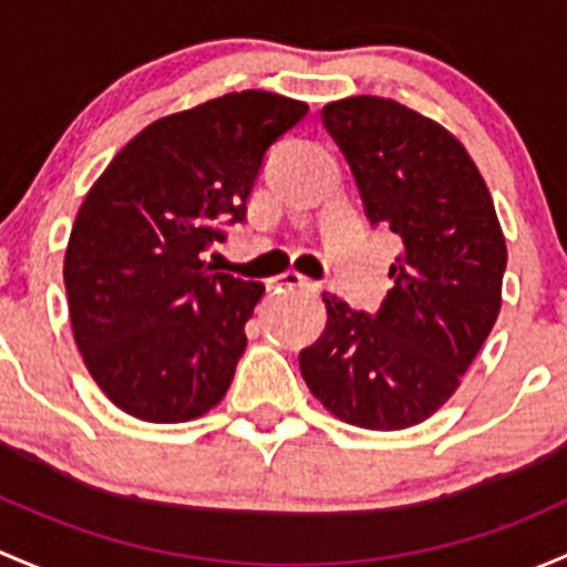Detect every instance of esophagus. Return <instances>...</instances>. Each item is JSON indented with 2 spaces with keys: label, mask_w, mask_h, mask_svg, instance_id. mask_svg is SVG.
Listing matches in <instances>:
<instances>
[{
  "label": "esophagus",
  "mask_w": 567,
  "mask_h": 567,
  "mask_svg": "<svg viewBox=\"0 0 567 567\" xmlns=\"http://www.w3.org/2000/svg\"><path fill=\"white\" fill-rule=\"evenodd\" d=\"M278 286H289V289H308V291H317L319 284L311 281V278H306L302 272L297 270H286L284 276L276 278Z\"/></svg>",
  "instance_id": "34e87169"
}]
</instances>
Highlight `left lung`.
I'll use <instances>...</instances> for the list:
<instances>
[{"label": "left lung", "instance_id": "1", "mask_svg": "<svg viewBox=\"0 0 567 567\" xmlns=\"http://www.w3.org/2000/svg\"><path fill=\"white\" fill-rule=\"evenodd\" d=\"M322 120L369 220L404 250L377 317L324 291V332L300 371L343 423L410 429L447 404L497 322L505 237L475 161L440 122L377 95L327 103Z\"/></svg>", "mask_w": 567, "mask_h": 567}]
</instances>
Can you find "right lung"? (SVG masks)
<instances>
[{
  "instance_id": "add662e5",
  "label": "right lung",
  "mask_w": 567,
  "mask_h": 567,
  "mask_svg": "<svg viewBox=\"0 0 567 567\" xmlns=\"http://www.w3.org/2000/svg\"><path fill=\"white\" fill-rule=\"evenodd\" d=\"M308 114L245 90L155 120L95 179L65 250L75 347L122 412L188 423L229 390L265 286L213 272L218 224L245 218L267 150Z\"/></svg>"
}]
</instances>
